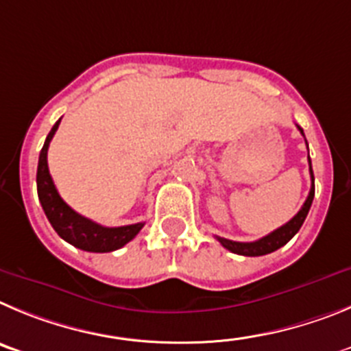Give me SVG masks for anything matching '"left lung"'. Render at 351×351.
Here are the masks:
<instances>
[{"label":"left lung","instance_id":"left-lung-1","mask_svg":"<svg viewBox=\"0 0 351 351\" xmlns=\"http://www.w3.org/2000/svg\"><path fill=\"white\" fill-rule=\"evenodd\" d=\"M298 129L301 131L302 136H304V132H302V129L299 128V125H298ZM306 145H308V143H306ZM309 175H311V189H309L308 197H306L304 204H302L301 210L298 211V215H295L292 220H289L285 226L278 227L276 230L269 232L267 236H264V238L257 239V241H252V243L230 241V239L219 238V236H217V239L220 241V245H222L223 248H227L229 252H232V254L245 255V257H258V255L271 254V252L278 250V248H282L283 245H287V243H289L290 239L293 238V236L298 234V230L301 229V226L304 223L306 217H308L309 208H311V203H313L315 176H313V169H311V160H309Z\"/></svg>","mask_w":351,"mask_h":351}]
</instances>
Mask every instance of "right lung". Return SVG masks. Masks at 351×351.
Masks as SVG:
<instances>
[{"label": "right lung", "instance_id": "obj_1", "mask_svg": "<svg viewBox=\"0 0 351 351\" xmlns=\"http://www.w3.org/2000/svg\"><path fill=\"white\" fill-rule=\"evenodd\" d=\"M61 119H59L53 128L50 129L49 136L43 143L40 159H38V171H36V187L38 197L42 203L43 211L53 230L61 236L69 245L77 246L85 252H96V254H105V252L119 250L125 243L131 241L134 236L145 226L143 222L131 223V226L122 227H103L93 220L85 219L80 213L69 208L59 195L58 189L53 185V180L49 173V164H47V152L49 145L52 141L53 134L58 131Z\"/></svg>", "mask_w": 351, "mask_h": 351}]
</instances>
